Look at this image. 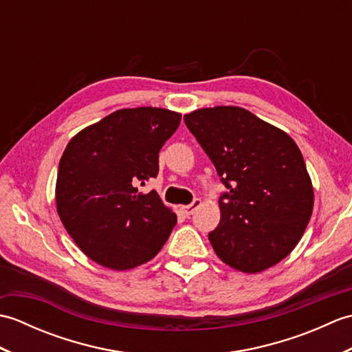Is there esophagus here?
Listing matches in <instances>:
<instances>
[{"label":"esophagus","mask_w":352,"mask_h":352,"mask_svg":"<svg viewBox=\"0 0 352 352\" xmlns=\"http://www.w3.org/2000/svg\"><path fill=\"white\" fill-rule=\"evenodd\" d=\"M199 206H201V199L195 198L189 206H183V207H182V212H183L186 216H190V214H193V212H195Z\"/></svg>","instance_id":"esophagus-1"}]
</instances>
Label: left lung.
<instances>
[{
  "mask_svg": "<svg viewBox=\"0 0 352 352\" xmlns=\"http://www.w3.org/2000/svg\"><path fill=\"white\" fill-rule=\"evenodd\" d=\"M184 122L228 189L208 233L218 257L246 274L287 257L313 212L311 180L294 139L234 106L199 109Z\"/></svg>",
  "mask_w": 352,
  "mask_h": 352,
  "instance_id": "obj_1",
  "label": "left lung"
}]
</instances>
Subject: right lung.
I'll list each match as a JSON object with an SVG mask.
<instances>
[{
  "instance_id": "right-lung-1",
  "label": "right lung",
  "mask_w": 352,
  "mask_h": 352,
  "mask_svg": "<svg viewBox=\"0 0 352 352\" xmlns=\"http://www.w3.org/2000/svg\"><path fill=\"white\" fill-rule=\"evenodd\" d=\"M182 121L166 109H122L74 136L58 163L57 212L89 258L115 271L151 260L177 216L155 190L159 153Z\"/></svg>"
}]
</instances>
